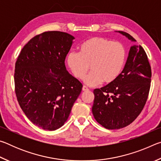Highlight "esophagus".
<instances>
[{
    "instance_id": "obj_1",
    "label": "esophagus",
    "mask_w": 161,
    "mask_h": 161,
    "mask_svg": "<svg viewBox=\"0 0 161 161\" xmlns=\"http://www.w3.org/2000/svg\"><path fill=\"white\" fill-rule=\"evenodd\" d=\"M82 91L83 92H87V91H89V89L87 88V87L86 86H82Z\"/></svg>"
}]
</instances>
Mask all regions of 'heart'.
Wrapping results in <instances>:
<instances>
[{
  "mask_svg": "<svg viewBox=\"0 0 161 161\" xmlns=\"http://www.w3.org/2000/svg\"><path fill=\"white\" fill-rule=\"evenodd\" d=\"M126 59V50L120 42L107 38L94 37L83 42L79 53L72 52L67 57L68 67L77 79H83L89 70L92 72L84 78L89 86L103 82L110 84L121 74Z\"/></svg>",
  "mask_w": 161,
  "mask_h": 161,
  "instance_id": "1",
  "label": "heart"
}]
</instances>
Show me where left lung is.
Returning <instances> with one entry per match:
<instances>
[{
    "label": "left lung",
    "instance_id": "1",
    "mask_svg": "<svg viewBox=\"0 0 161 161\" xmlns=\"http://www.w3.org/2000/svg\"><path fill=\"white\" fill-rule=\"evenodd\" d=\"M131 42L129 34L116 31ZM151 69L145 50L133 45L121 74L112 84L94 90L92 114L108 129H119L131 124L143 110L151 86Z\"/></svg>",
    "mask_w": 161,
    "mask_h": 161
}]
</instances>
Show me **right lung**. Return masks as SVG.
Wrapping results in <instances>:
<instances>
[{
	"mask_svg": "<svg viewBox=\"0 0 161 161\" xmlns=\"http://www.w3.org/2000/svg\"><path fill=\"white\" fill-rule=\"evenodd\" d=\"M75 37L48 31L30 40L15 63V94L22 110L32 124L57 130L69 117L82 84L70 75L64 60Z\"/></svg>",
	"mask_w": 161,
	"mask_h": 161,
	"instance_id": "right-lung-1",
	"label": "right lung"
}]
</instances>
